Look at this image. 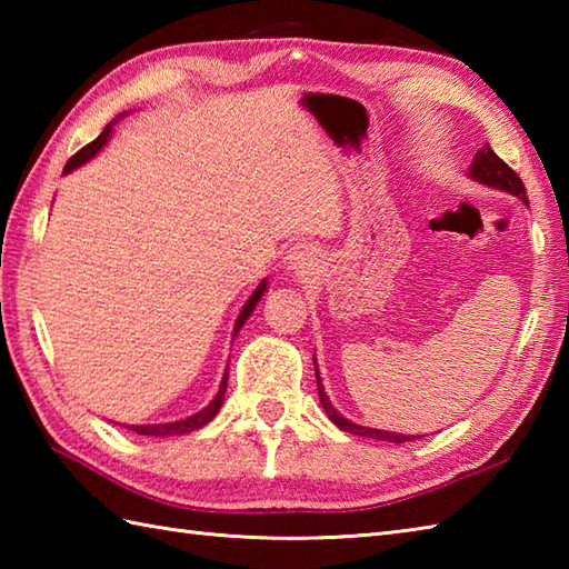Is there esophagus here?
<instances>
[{
	"mask_svg": "<svg viewBox=\"0 0 569 569\" xmlns=\"http://www.w3.org/2000/svg\"><path fill=\"white\" fill-rule=\"evenodd\" d=\"M318 249L312 244H296L291 251L286 253V271L288 273H296V276H308L316 271L318 266Z\"/></svg>",
	"mask_w": 569,
	"mask_h": 569,
	"instance_id": "1",
	"label": "esophagus"
}]
</instances>
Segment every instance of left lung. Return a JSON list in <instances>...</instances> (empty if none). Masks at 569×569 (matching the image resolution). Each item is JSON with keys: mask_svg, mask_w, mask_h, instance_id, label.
Segmentation results:
<instances>
[{"mask_svg": "<svg viewBox=\"0 0 569 569\" xmlns=\"http://www.w3.org/2000/svg\"><path fill=\"white\" fill-rule=\"evenodd\" d=\"M469 176L479 180V183H485L489 188H499L503 192H511V196L521 198L523 202H528L526 198V186L523 180L518 178V173L513 171V168L506 166L497 153H493V149L489 147V143H485L477 153H475V161H471L469 166ZM316 379H318V396H320V403L325 408V413H328V418L335 422L337 428L345 430V432H352V435H359V438H373V440H383V442H408L413 440L416 435H403V432H389V430H377V428H365V426H357V422L347 420L345 416L337 413V408L330 403L328 393H325V386L320 381V371H318V365H316Z\"/></svg>", "mask_w": 569, "mask_h": 569, "instance_id": "left-lung-1", "label": "left lung"}]
</instances>
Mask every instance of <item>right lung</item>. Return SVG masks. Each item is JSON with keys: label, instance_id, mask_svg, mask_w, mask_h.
Wrapping results in <instances>:
<instances>
[{"label": "right lung", "instance_id": "obj_1", "mask_svg": "<svg viewBox=\"0 0 569 569\" xmlns=\"http://www.w3.org/2000/svg\"><path fill=\"white\" fill-rule=\"evenodd\" d=\"M112 124H114V122H112ZM112 124H107V127H104V131H102V134H100L98 139L90 141L88 147H82L76 156H72V159L66 163L63 173H70L72 168H78V166H82V163H88V161L92 159V156L98 153V151L104 147L107 139H110V134H112ZM263 291H266V281H261V283H259L257 291H253V293H251V298L247 300V306L241 308L239 318H237V322H234V335L241 330V325H244V322L249 320V316L253 312V308H257V303L261 300ZM227 379H229V369L224 371L222 383H220V391H217V396L212 398L210 406H204L202 410H198L196 416H190V418H186V420H176V422H159V426H131V430L139 432V435H156V438H166V435H186V432H192V430H198V428H202V426H208V422L217 416V410L222 408L224 391H227Z\"/></svg>", "mask_w": 569, "mask_h": 569}]
</instances>
